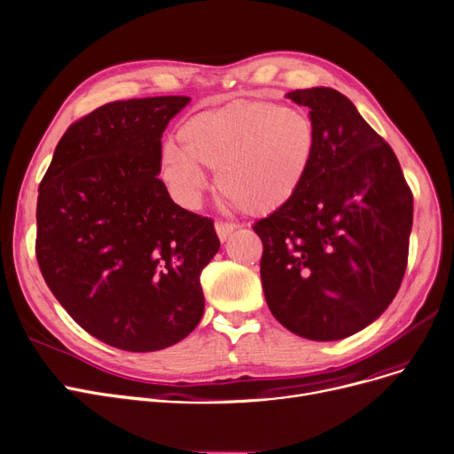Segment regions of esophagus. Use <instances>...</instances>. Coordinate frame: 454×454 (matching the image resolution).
<instances>
[{
    "instance_id": "34e87169",
    "label": "esophagus",
    "mask_w": 454,
    "mask_h": 454,
    "mask_svg": "<svg viewBox=\"0 0 454 454\" xmlns=\"http://www.w3.org/2000/svg\"><path fill=\"white\" fill-rule=\"evenodd\" d=\"M235 228H238V226L231 224V223H224V221L215 223V230H216V235H219L221 241H226Z\"/></svg>"
}]
</instances>
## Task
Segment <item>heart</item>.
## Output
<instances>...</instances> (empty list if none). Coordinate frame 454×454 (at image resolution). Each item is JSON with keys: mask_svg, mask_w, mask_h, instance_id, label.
<instances>
[{"mask_svg": "<svg viewBox=\"0 0 454 454\" xmlns=\"http://www.w3.org/2000/svg\"><path fill=\"white\" fill-rule=\"evenodd\" d=\"M182 148L167 145L161 174L184 204L207 187L202 166L216 170V189L250 215L289 204L308 178L317 150L313 118L297 107L239 102L191 116L180 128Z\"/></svg>", "mask_w": 454, "mask_h": 454, "instance_id": "heart-1", "label": "heart"}]
</instances>
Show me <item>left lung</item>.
Wrapping results in <instances>:
<instances>
[{"mask_svg": "<svg viewBox=\"0 0 454 454\" xmlns=\"http://www.w3.org/2000/svg\"><path fill=\"white\" fill-rule=\"evenodd\" d=\"M309 107L317 150L294 199L252 228L263 243L262 286L289 332L336 341L395 299L408 263L413 194L397 155L328 87L286 94Z\"/></svg>", "mask_w": 454, "mask_h": 454, "instance_id": "obj_1", "label": "left lung"}]
</instances>
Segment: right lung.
I'll use <instances>...</instances> for the list:
<instances>
[{"label":"right lung","instance_id":"add662e5","mask_svg":"<svg viewBox=\"0 0 454 454\" xmlns=\"http://www.w3.org/2000/svg\"><path fill=\"white\" fill-rule=\"evenodd\" d=\"M191 98L111 102L75 121L38 185V267L96 340L129 352L182 341L204 315L202 269L221 247L213 221L174 204L161 137Z\"/></svg>","mask_w":454,"mask_h":454}]
</instances>
